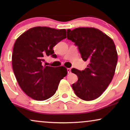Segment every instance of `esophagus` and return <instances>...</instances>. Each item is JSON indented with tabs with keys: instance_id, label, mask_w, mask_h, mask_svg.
Masks as SVG:
<instances>
[{
	"instance_id": "esophagus-1",
	"label": "esophagus",
	"mask_w": 130,
	"mask_h": 130,
	"mask_svg": "<svg viewBox=\"0 0 130 130\" xmlns=\"http://www.w3.org/2000/svg\"><path fill=\"white\" fill-rule=\"evenodd\" d=\"M67 73H68L69 74L70 73H71V69L70 68L67 69Z\"/></svg>"
}]
</instances>
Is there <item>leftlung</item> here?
Here are the masks:
<instances>
[{
	"label": "left lung",
	"instance_id": "8db88e82",
	"mask_svg": "<svg viewBox=\"0 0 130 130\" xmlns=\"http://www.w3.org/2000/svg\"><path fill=\"white\" fill-rule=\"evenodd\" d=\"M68 40L77 46L83 60L89 61L83 70L72 69L78 77L72 85L74 93L85 101H92L102 95L111 83L116 69L118 55L114 42L94 28L67 29Z\"/></svg>",
	"mask_w": 130,
	"mask_h": 130
}]
</instances>
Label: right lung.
<instances>
[{
    "mask_svg": "<svg viewBox=\"0 0 130 130\" xmlns=\"http://www.w3.org/2000/svg\"><path fill=\"white\" fill-rule=\"evenodd\" d=\"M66 38L64 29L37 26L28 29L16 40L12 68L19 86L31 98L44 101L51 98L60 80L67 75L64 67L42 65L45 57H56L53 48Z\"/></svg>",
    "mask_w": 130,
    "mask_h": 130,
    "instance_id": "add662e5",
    "label": "right lung"
}]
</instances>
